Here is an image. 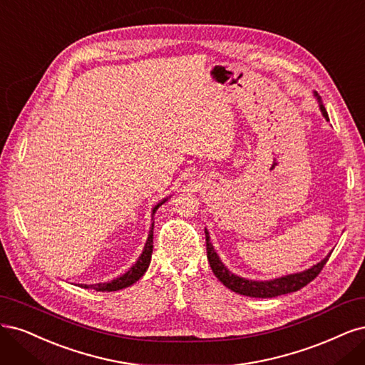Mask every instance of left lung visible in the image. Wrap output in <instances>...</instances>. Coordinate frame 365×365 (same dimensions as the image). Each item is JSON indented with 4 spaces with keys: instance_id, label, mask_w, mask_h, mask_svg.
<instances>
[{
    "instance_id": "1",
    "label": "left lung",
    "mask_w": 365,
    "mask_h": 365,
    "mask_svg": "<svg viewBox=\"0 0 365 365\" xmlns=\"http://www.w3.org/2000/svg\"><path fill=\"white\" fill-rule=\"evenodd\" d=\"M314 97L317 98V101H319V108L322 110V115L324 116V120L329 121V115L324 109L320 96L317 92H314ZM205 233H206L207 261H209L210 268H212L214 274L217 276V279L221 282L222 285L227 287L233 292H238V294H241V296H247V297L268 299V297L282 296V294L299 291L300 288H303L304 285H308L311 280H314L317 277V274L322 272L324 264L329 259V256H331V253H332L331 252L326 257H323L320 262H317L315 265H312L308 269H303V272L287 274V276H280V277L269 279V280H253V279L241 277L238 274L232 273L230 269L221 262L220 256L217 255L212 242H210V235H209L207 229H205Z\"/></svg>"
}]
</instances>
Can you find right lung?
<instances>
[{
  "label": "right lung",
  "instance_id": "add662e5",
  "mask_svg": "<svg viewBox=\"0 0 365 365\" xmlns=\"http://www.w3.org/2000/svg\"><path fill=\"white\" fill-rule=\"evenodd\" d=\"M170 197H165L158 205H155V207L151 209V226L148 230V237L145 241V245L143 249V253L139 255L138 261L127 269L124 274H121L120 277H116L110 282H104V284H92V285H81V288H92L96 291H118L123 288H127L133 285L135 282H138L140 277L144 276V273L147 272V268L150 265L151 261V253H153V229H155V221H153V217H155L156 210L159 209V206H162L163 203L167 202Z\"/></svg>",
  "mask_w": 365,
  "mask_h": 365
}]
</instances>
